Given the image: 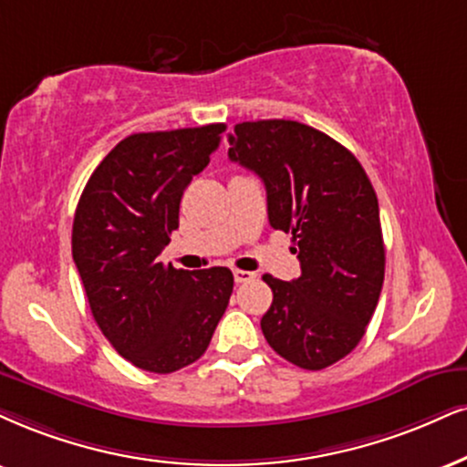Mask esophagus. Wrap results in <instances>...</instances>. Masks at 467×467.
I'll return each instance as SVG.
<instances>
[{"label":"esophagus","mask_w":467,"mask_h":467,"mask_svg":"<svg viewBox=\"0 0 467 467\" xmlns=\"http://www.w3.org/2000/svg\"><path fill=\"white\" fill-rule=\"evenodd\" d=\"M234 279H235V284H246V281L255 279V273H251V270H240V268H235V270H234Z\"/></svg>","instance_id":"esophagus-1"}]
</instances>
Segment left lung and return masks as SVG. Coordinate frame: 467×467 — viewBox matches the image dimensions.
Masks as SVG:
<instances>
[{
	"instance_id": "obj_1",
	"label": "left lung",
	"mask_w": 467,
	"mask_h": 467,
	"mask_svg": "<svg viewBox=\"0 0 467 467\" xmlns=\"http://www.w3.org/2000/svg\"><path fill=\"white\" fill-rule=\"evenodd\" d=\"M229 145V160L264 182L268 221L292 234L301 262L298 279L264 275V337L290 364L322 370L359 344L381 295L377 192L347 147L298 120L238 123Z\"/></svg>"
}]
</instances>
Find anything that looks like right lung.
Returning <instances> with one entry per match:
<instances>
[{
  "label": "right lung",
  "mask_w": 467,
  "mask_h": 467,
  "mask_svg": "<svg viewBox=\"0 0 467 467\" xmlns=\"http://www.w3.org/2000/svg\"><path fill=\"white\" fill-rule=\"evenodd\" d=\"M223 123L131 134L86 183L73 218V262L108 342L136 368L169 374L197 361L234 292L224 266L158 260L180 227V201L210 164Z\"/></svg>",
  "instance_id": "1"
}]
</instances>
